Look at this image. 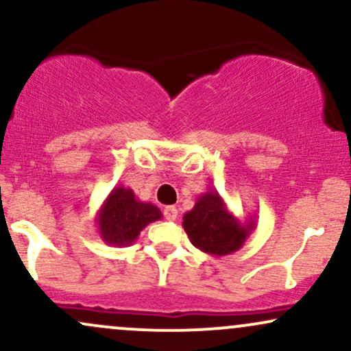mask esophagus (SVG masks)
<instances>
[{"label":"esophagus","instance_id":"34e87169","mask_svg":"<svg viewBox=\"0 0 351 351\" xmlns=\"http://www.w3.org/2000/svg\"><path fill=\"white\" fill-rule=\"evenodd\" d=\"M163 215H165V219L176 221V217H178V209L175 206H167L163 209Z\"/></svg>","mask_w":351,"mask_h":351}]
</instances>
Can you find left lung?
Masks as SVG:
<instances>
[{
  "mask_svg": "<svg viewBox=\"0 0 351 351\" xmlns=\"http://www.w3.org/2000/svg\"><path fill=\"white\" fill-rule=\"evenodd\" d=\"M183 228L195 247L209 256L221 257L243 247L256 229V219L252 216L245 221L237 219L219 193L209 189L196 198L191 211L184 213Z\"/></svg>",
  "mask_w": 351,
  "mask_h": 351,
  "instance_id": "8db88e82",
  "label": "left lung"
}]
</instances>
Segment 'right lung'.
<instances>
[{
	"mask_svg": "<svg viewBox=\"0 0 351 351\" xmlns=\"http://www.w3.org/2000/svg\"><path fill=\"white\" fill-rule=\"evenodd\" d=\"M162 216L155 204L136 198L134 189L115 186L100 206L95 221L104 243L125 247L134 244L140 232Z\"/></svg>",
	"mask_w": 351,
	"mask_h": 351,
	"instance_id": "obj_1",
	"label": "right lung"
}]
</instances>
